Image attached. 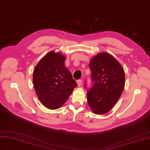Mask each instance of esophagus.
<instances>
[{"label": "esophagus", "instance_id": "1", "mask_svg": "<svg viewBox=\"0 0 150 150\" xmlns=\"http://www.w3.org/2000/svg\"><path fill=\"white\" fill-rule=\"evenodd\" d=\"M76 82H77L78 86H79V87H80V86H81V85H82V80H81V79L78 80L77 81H76Z\"/></svg>", "mask_w": 150, "mask_h": 150}]
</instances>
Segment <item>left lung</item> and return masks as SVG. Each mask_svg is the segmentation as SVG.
<instances>
[{"label":"left lung","mask_w":150,"mask_h":150,"mask_svg":"<svg viewBox=\"0 0 150 150\" xmlns=\"http://www.w3.org/2000/svg\"><path fill=\"white\" fill-rule=\"evenodd\" d=\"M91 87L87 89L88 104L96 114H104L112 109L123 91L125 74L120 63L112 55L101 53L89 64Z\"/></svg>","instance_id":"left-lung-1"}]
</instances>
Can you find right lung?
<instances>
[{"instance_id":"right-lung-1","label":"right lung","mask_w":150,"mask_h":150,"mask_svg":"<svg viewBox=\"0 0 150 150\" xmlns=\"http://www.w3.org/2000/svg\"><path fill=\"white\" fill-rule=\"evenodd\" d=\"M65 60L63 54L51 51L38 63L33 72V85L38 99L50 109L60 108L77 87Z\"/></svg>"}]
</instances>
